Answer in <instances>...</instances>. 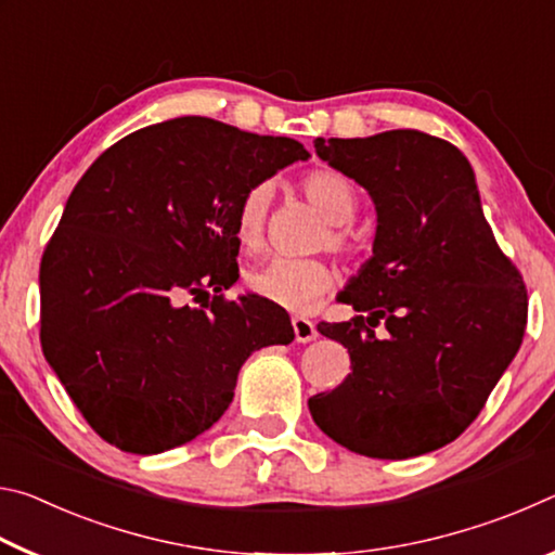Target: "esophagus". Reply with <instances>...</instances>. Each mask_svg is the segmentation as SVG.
<instances>
[{"instance_id":"34e87169","label":"esophagus","mask_w":555,"mask_h":555,"mask_svg":"<svg viewBox=\"0 0 555 555\" xmlns=\"http://www.w3.org/2000/svg\"><path fill=\"white\" fill-rule=\"evenodd\" d=\"M291 325H294L296 343H311V340H315V337H318L315 323L308 321V318H304V315H296L294 321H291Z\"/></svg>"}]
</instances>
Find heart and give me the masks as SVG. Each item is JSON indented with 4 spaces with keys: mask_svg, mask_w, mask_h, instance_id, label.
I'll use <instances>...</instances> for the list:
<instances>
[{
    "mask_svg": "<svg viewBox=\"0 0 555 555\" xmlns=\"http://www.w3.org/2000/svg\"><path fill=\"white\" fill-rule=\"evenodd\" d=\"M300 191L331 222L323 242L337 255H352L354 242L345 224H350L357 212L354 185L333 168H313L300 178ZM271 205L269 183H255L242 193L234 212L237 237L244 247L257 249L264 242ZM251 294L271 300L286 311H308L333 286V271L321 259H291L274 257L267 264L251 269L247 274Z\"/></svg>",
    "mask_w": 555,
    "mask_h": 555,
    "instance_id": "heart-1",
    "label": "heart"
}]
</instances>
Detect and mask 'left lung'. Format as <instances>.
<instances>
[{
  "instance_id": "obj_1",
  "label": "left lung",
  "mask_w": 555,
  "mask_h": 555,
  "mask_svg": "<svg viewBox=\"0 0 555 555\" xmlns=\"http://www.w3.org/2000/svg\"><path fill=\"white\" fill-rule=\"evenodd\" d=\"M315 154L367 188L377 234L340 294L360 315L318 325L347 347L352 374L308 409L352 453H430L473 424L519 352L526 284L494 240L473 168L446 139L391 129L315 139Z\"/></svg>"
}]
</instances>
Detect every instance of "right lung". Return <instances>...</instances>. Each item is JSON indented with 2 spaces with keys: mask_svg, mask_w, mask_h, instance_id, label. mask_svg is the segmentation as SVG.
Returning <instances> with one entry per match:
<instances>
[{
  "mask_svg": "<svg viewBox=\"0 0 555 555\" xmlns=\"http://www.w3.org/2000/svg\"><path fill=\"white\" fill-rule=\"evenodd\" d=\"M311 156L208 117L131 131L92 164L41 259V347L95 434L154 455L208 430L240 367L288 345L286 311L224 298L249 185Z\"/></svg>",
  "mask_w": 555,
  "mask_h": 555,
  "instance_id": "add662e5",
  "label": "right lung"
}]
</instances>
